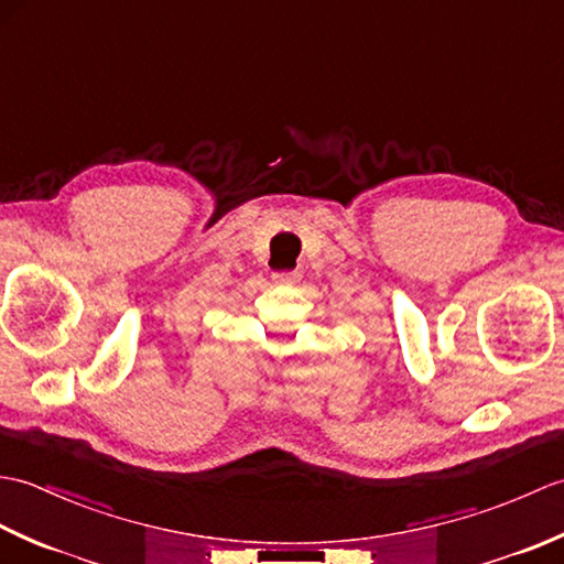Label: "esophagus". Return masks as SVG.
Wrapping results in <instances>:
<instances>
[{
    "instance_id": "1",
    "label": "esophagus",
    "mask_w": 564,
    "mask_h": 564,
    "mask_svg": "<svg viewBox=\"0 0 564 564\" xmlns=\"http://www.w3.org/2000/svg\"><path fill=\"white\" fill-rule=\"evenodd\" d=\"M273 281L281 285H293L301 281V271H279V273H273Z\"/></svg>"
}]
</instances>
